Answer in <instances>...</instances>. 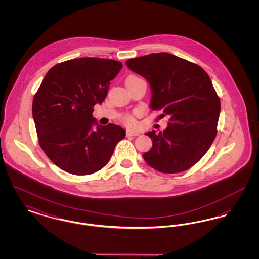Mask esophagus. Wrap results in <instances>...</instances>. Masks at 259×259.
<instances>
[{
  "label": "esophagus",
  "instance_id": "34e87169",
  "mask_svg": "<svg viewBox=\"0 0 259 259\" xmlns=\"http://www.w3.org/2000/svg\"><path fill=\"white\" fill-rule=\"evenodd\" d=\"M138 135H139V132H133V131H129V130H127V131H126V136H127V137Z\"/></svg>",
  "mask_w": 259,
  "mask_h": 259
}]
</instances>
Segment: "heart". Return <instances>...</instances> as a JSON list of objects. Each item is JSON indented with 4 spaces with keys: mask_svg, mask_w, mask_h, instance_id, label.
Instances as JSON below:
<instances>
[{
    "mask_svg": "<svg viewBox=\"0 0 259 259\" xmlns=\"http://www.w3.org/2000/svg\"><path fill=\"white\" fill-rule=\"evenodd\" d=\"M121 120H122V122H123L124 124H126L127 126H130V127L134 126L136 124L135 118H134V116L131 115V114H126V115H124L123 117L121 118Z\"/></svg>",
    "mask_w": 259,
    "mask_h": 259,
    "instance_id": "1",
    "label": "heart"
}]
</instances>
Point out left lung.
<instances>
[{
	"label": "left lung",
	"mask_w": 259,
	"mask_h": 259,
	"mask_svg": "<svg viewBox=\"0 0 259 259\" xmlns=\"http://www.w3.org/2000/svg\"><path fill=\"white\" fill-rule=\"evenodd\" d=\"M126 65L149 82L151 109L170 117L164 131L147 133L152 148L144 159L161 172L186 171L205 155L218 132L221 100L209 74L167 52L128 59Z\"/></svg>",
	"instance_id": "obj_1"
}]
</instances>
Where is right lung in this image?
I'll return each instance as SVG.
<instances>
[{"label": "right lung", "instance_id": "right-lung-1", "mask_svg": "<svg viewBox=\"0 0 259 259\" xmlns=\"http://www.w3.org/2000/svg\"><path fill=\"white\" fill-rule=\"evenodd\" d=\"M121 68V62L85 57L56 64L46 74L34 96L33 117L40 148L63 171L77 176L97 172L124 139L123 128L100 126L92 115Z\"/></svg>", "mask_w": 259, "mask_h": 259}]
</instances>
